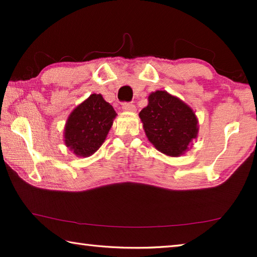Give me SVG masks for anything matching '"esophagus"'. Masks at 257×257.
Masks as SVG:
<instances>
[{
    "instance_id": "esophagus-1",
    "label": "esophagus",
    "mask_w": 257,
    "mask_h": 257,
    "mask_svg": "<svg viewBox=\"0 0 257 257\" xmlns=\"http://www.w3.org/2000/svg\"><path fill=\"white\" fill-rule=\"evenodd\" d=\"M122 108H123V111H127V112H134L135 110H136V107H135L133 103H123Z\"/></svg>"
}]
</instances>
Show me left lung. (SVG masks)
<instances>
[{"label":"left lung","mask_w":257,"mask_h":257,"mask_svg":"<svg viewBox=\"0 0 257 257\" xmlns=\"http://www.w3.org/2000/svg\"><path fill=\"white\" fill-rule=\"evenodd\" d=\"M143 128L156 150L178 158L198 136V119L193 108L167 90L149 95V104L139 112Z\"/></svg>","instance_id":"obj_1"}]
</instances>
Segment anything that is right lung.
Instances as JSON below:
<instances>
[{
    "instance_id": "add662e5",
    "label": "right lung",
    "mask_w": 257,
    "mask_h": 257,
    "mask_svg": "<svg viewBox=\"0 0 257 257\" xmlns=\"http://www.w3.org/2000/svg\"><path fill=\"white\" fill-rule=\"evenodd\" d=\"M115 116L114 108L101 94H92L69 114L64 145L78 158L93 155L106 139Z\"/></svg>"
}]
</instances>
